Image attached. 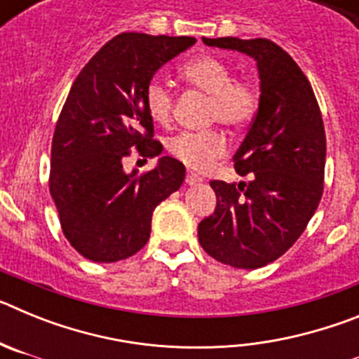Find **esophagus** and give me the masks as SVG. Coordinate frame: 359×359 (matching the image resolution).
I'll use <instances>...</instances> for the list:
<instances>
[{"mask_svg": "<svg viewBox=\"0 0 359 359\" xmlns=\"http://www.w3.org/2000/svg\"><path fill=\"white\" fill-rule=\"evenodd\" d=\"M201 182H203L201 176H198V174L194 172H187V177H185L187 185H199Z\"/></svg>", "mask_w": 359, "mask_h": 359, "instance_id": "obj_1", "label": "esophagus"}]
</instances>
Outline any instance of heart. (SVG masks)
<instances>
[{
    "label": "heart",
    "instance_id": "b5f03b06",
    "mask_svg": "<svg viewBox=\"0 0 359 359\" xmlns=\"http://www.w3.org/2000/svg\"><path fill=\"white\" fill-rule=\"evenodd\" d=\"M183 77L210 97L207 120L210 123L223 122L231 129L246 128L259 109V93L250 82L233 81V72L226 62L215 57H198L187 62ZM145 109L158 123H169L172 118L174 98L170 90L158 79L145 86ZM228 142L217 129L201 133L183 131L167 140L172 156L192 169H207L208 165L224 154Z\"/></svg>",
    "mask_w": 359,
    "mask_h": 359
}]
</instances>
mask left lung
<instances>
[{"mask_svg": "<svg viewBox=\"0 0 359 359\" xmlns=\"http://www.w3.org/2000/svg\"><path fill=\"white\" fill-rule=\"evenodd\" d=\"M203 43L253 57L261 79L259 109L233 161L239 185L214 180V214L198 226L215 261L255 269L277 261L302 236L318 208L325 170V129L309 81L269 39L217 37Z\"/></svg>", "mask_w": 359, "mask_h": 359, "instance_id": "1", "label": "left lung"}]
</instances>
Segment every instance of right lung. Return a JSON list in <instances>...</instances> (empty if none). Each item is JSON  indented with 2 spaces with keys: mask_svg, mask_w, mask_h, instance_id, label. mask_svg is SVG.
<instances>
[{
  "mask_svg": "<svg viewBox=\"0 0 359 359\" xmlns=\"http://www.w3.org/2000/svg\"><path fill=\"white\" fill-rule=\"evenodd\" d=\"M194 37L128 32L113 37L82 68L57 120L50 194L66 239L93 262H116L147 244L154 208L182 187L185 165L161 156L149 172L123 170L133 147L161 152L145 109V86Z\"/></svg>",
  "mask_w": 359,
  "mask_h": 359,
  "instance_id": "add662e5",
  "label": "right lung"
}]
</instances>
